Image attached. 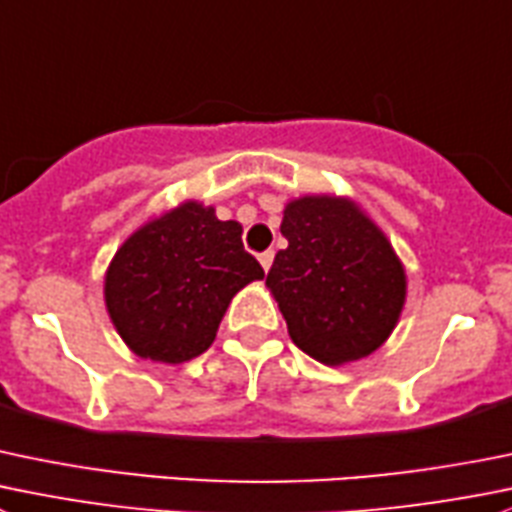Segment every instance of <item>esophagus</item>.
<instances>
[{
	"label": "esophagus",
	"instance_id": "esophagus-1",
	"mask_svg": "<svg viewBox=\"0 0 512 512\" xmlns=\"http://www.w3.org/2000/svg\"><path fill=\"white\" fill-rule=\"evenodd\" d=\"M272 260H275V252H272V250H267V252H262V255H260V265H262V270H270V267H272Z\"/></svg>",
	"mask_w": 512,
	"mask_h": 512
}]
</instances>
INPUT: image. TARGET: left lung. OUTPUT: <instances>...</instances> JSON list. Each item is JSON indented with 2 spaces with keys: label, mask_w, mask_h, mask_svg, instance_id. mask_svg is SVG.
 I'll return each instance as SVG.
<instances>
[{
  "label": "left lung",
  "mask_w": 512,
  "mask_h": 512,
  "mask_svg": "<svg viewBox=\"0 0 512 512\" xmlns=\"http://www.w3.org/2000/svg\"><path fill=\"white\" fill-rule=\"evenodd\" d=\"M267 287L292 342L322 365H345L388 340L405 305V267L385 232L347 197L290 200Z\"/></svg>",
  "instance_id": "8db88e82"
}]
</instances>
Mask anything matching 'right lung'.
<instances>
[{"instance_id": "add662e5", "label": "right lung", "mask_w": 512, "mask_h": 512, "mask_svg": "<svg viewBox=\"0 0 512 512\" xmlns=\"http://www.w3.org/2000/svg\"><path fill=\"white\" fill-rule=\"evenodd\" d=\"M262 277L240 222L190 200L124 240L104 275V302L135 355L180 365L212 345L232 297Z\"/></svg>"}]
</instances>
